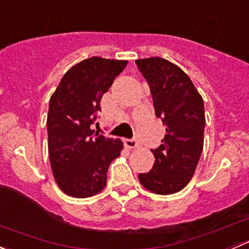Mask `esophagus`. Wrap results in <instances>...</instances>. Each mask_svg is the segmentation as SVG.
Listing matches in <instances>:
<instances>
[{
    "mask_svg": "<svg viewBox=\"0 0 249 249\" xmlns=\"http://www.w3.org/2000/svg\"><path fill=\"white\" fill-rule=\"evenodd\" d=\"M124 145L127 149H135L136 147H139V142L136 140H124Z\"/></svg>",
    "mask_w": 249,
    "mask_h": 249,
    "instance_id": "esophagus-1",
    "label": "esophagus"
}]
</instances>
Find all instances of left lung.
I'll use <instances>...</instances> for the list:
<instances>
[{
    "label": "left lung",
    "instance_id": "1",
    "mask_svg": "<svg viewBox=\"0 0 249 249\" xmlns=\"http://www.w3.org/2000/svg\"><path fill=\"white\" fill-rule=\"evenodd\" d=\"M150 88L155 115L166 126L161 144L152 149V170L140 173L145 189L160 195L182 190L194 176L203 148L205 109L190 78L162 57L136 60Z\"/></svg>",
    "mask_w": 249,
    "mask_h": 249
}]
</instances>
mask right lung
Segmentation results:
<instances>
[{
	"label": "right lung",
	"instance_id": "obj_1",
	"mask_svg": "<svg viewBox=\"0 0 249 249\" xmlns=\"http://www.w3.org/2000/svg\"><path fill=\"white\" fill-rule=\"evenodd\" d=\"M127 65L126 60L92 56L65 73L49 101L48 150L60 189L73 197H89L107 183L109 164L123 142L95 134L102 95Z\"/></svg>",
	"mask_w": 249,
	"mask_h": 249
}]
</instances>
